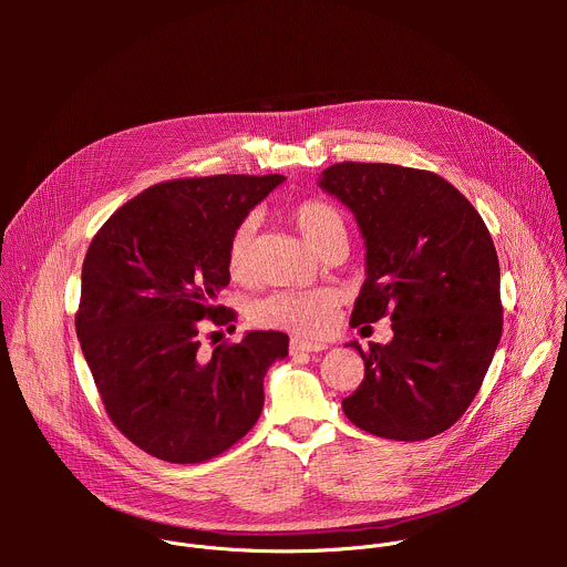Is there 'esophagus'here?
<instances>
[{"label":"esophagus","mask_w":567,"mask_h":567,"mask_svg":"<svg viewBox=\"0 0 567 567\" xmlns=\"http://www.w3.org/2000/svg\"><path fill=\"white\" fill-rule=\"evenodd\" d=\"M289 350H291V354H300V352L311 354V352L328 350V346H326V343H316V341H305V339H298V337H296V339H291Z\"/></svg>","instance_id":"esophagus-1"}]
</instances>
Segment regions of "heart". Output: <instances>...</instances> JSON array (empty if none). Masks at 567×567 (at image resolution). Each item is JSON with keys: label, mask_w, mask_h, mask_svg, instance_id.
<instances>
[{"label": "heart", "mask_w": 567, "mask_h": 567, "mask_svg": "<svg viewBox=\"0 0 567 567\" xmlns=\"http://www.w3.org/2000/svg\"><path fill=\"white\" fill-rule=\"evenodd\" d=\"M291 219L302 233L307 245L320 251L332 239L346 237V224L341 213L320 199H305L291 208ZM258 215H247L241 219L228 241V269L233 276H245L251 267L254 235L258 230ZM339 298L330 289L313 291H280L262 298L254 305L251 318L262 328L289 330L305 337H316L328 332L334 322Z\"/></svg>", "instance_id": "1"}]
</instances>
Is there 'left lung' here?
<instances>
[{
	"label": "left lung",
	"instance_id": "8db88e82",
	"mask_svg": "<svg viewBox=\"0 0 567 567\" xmlns=\"http://www.w3.org/2000/svg\"><path fill=\"white\" fill-rule=\"evenodd\" d=\"M316 184L350 208L363 237L365 282L350 326L392 320L390 343H348L365 377L343 411L372 435L429 440L464 415L503 334L494 239L435 173L346 161Z\"/></svg>",
	"mask_w": 567,
	"mask_h": 567
}]
</instances>
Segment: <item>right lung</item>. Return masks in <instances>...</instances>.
I'll return each instance as SVG.
<instances>
[{"instance_id":"right-lung-1","label":"right lung","mask_w":567,"mask_h":567,"mask_svg":"<svg viewBox=\"0 0 567 567\" xmlns=\"http://www.w3.org/2000/svg\"><path fill=\"white\" fill-rule=\"evenodd\" d=\"M282 175L156 184L121 206L83 262L80 348L116 429L145 453L195 464L245 437L265 406V374L289 354L282 332H247L199 352L204 318L228 287V241ZM235 330V328H233Z\"/></svg>"}]
</instances>
